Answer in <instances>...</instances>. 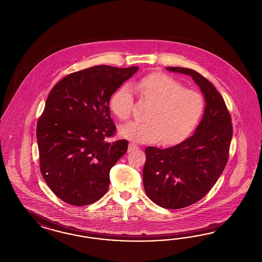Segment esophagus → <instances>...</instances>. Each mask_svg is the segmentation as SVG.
Returning a JSON list of instances; mask_svg holds the SVG:
<instances>
[{
	"instance_id": "1",
	"label": "esophagus",
	"mask_w": 262,
	"mask_h": 262,
	"mask_svg": "<svg viewBox=\"0 0 262 262\" xmlns=\"http://www.w3.org/2000/svg\"><path fill=\"white\" fill-rule=\"evenodd\" d=\"M136 149H138L137 145L134 144V143H129L128 144V148H127V152H133V151H135Z\"/></svg>"
}]
</instances>
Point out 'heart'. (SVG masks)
Returning a JSON list of instances; mask_svg holds the SVG:
<instances>
[{
	"instance_id": "heart-1",
	"label": "heart",
	"mask_w": 262,
	"mask_h": 262,
	"mask_svg": "<svg viewBox=\"0 0 262 262\" xmlns=\"http://www.w3.org/2000/svg\"><path fill=\"white\" fill-rule=\"evenodd\" d=\"M143 99L153 103L146 123L130 122L119 129L120 136L136 142H159L173 145L185 140L199 125L204 109L202 96L185 89L181 82L155 72L134 84ZM110 107L120 120L132 116L134 95L129 86L120 87L111 97Z\"/></svg>"
}]
</instances>
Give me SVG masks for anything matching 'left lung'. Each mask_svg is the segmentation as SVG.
<instances>
[{"label": "left lung", "instance_id": "8db88e82", "mask_svg": "<svg viewBox=\"0 0 262 262\" xmlns=\"http://www.w3.org/2000/svg\"><path fill=\"white\" fill-rule=\"evenodd\" d=\"M166 70L191 76L206 102L193 136L170 148L145 149L147 196L161 207L180 209L204 198L216 184L228 161L233 128L226 102L211 82L190 69Z\"/></svg>", "mask_w": 262, "mask_h": 262}]
</instances>
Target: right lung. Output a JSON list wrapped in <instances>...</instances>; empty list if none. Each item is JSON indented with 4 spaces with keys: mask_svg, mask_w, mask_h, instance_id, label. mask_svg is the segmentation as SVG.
I'll use <instances>...</instances> for the list:
<instances>
[{
    "mask_svg": "<svg viewBox=\"0 0 262 262\" xmlns=\"http://www.w3.org/2000/svg\"><path fill=\"white\" fill-rule=\"evenodd\" d=\"M137 71L92 67L67 75L48 95L36 125L40 171L66 203L89 205L108 190L110 169L128 145L107 140L116 132L109 99Z\"/></svg>",
    "mask_w": 262,
    "mask_h": 262,
    "instance_id": "1",
    "label": "right lung"
}]
</instances>
